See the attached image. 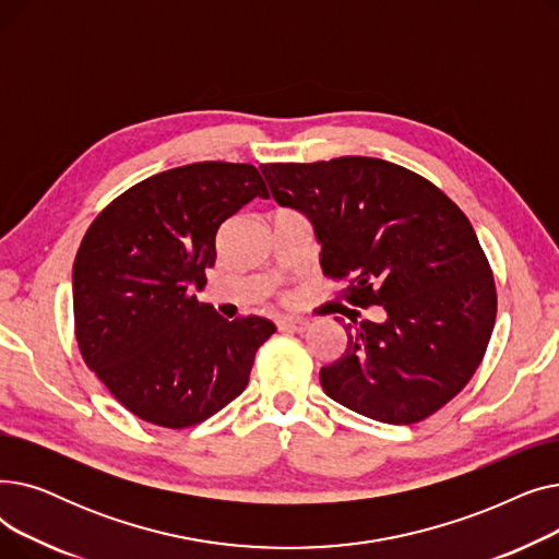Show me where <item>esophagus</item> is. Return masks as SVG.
Here are the masks:
<instances>
[{"label":"esophagus","instance_id":"esophagus-1","mask_svg":"<svg viewBox=\"0 0 559 559\" xmlns=\"http://www.w3.org/2000/svg\"><path fill=\"white\" fill-rule=\"evenodd\" d=\"M278 329L287 331V333H304L308 329L306 319H295V317H283L278 321Z\"/></svg>","mask_w":559,"mask_h":559}]
</instances>
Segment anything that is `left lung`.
Returning a JSON list of instances; mask_svg holds the SVG:
<instances>
[{"instance_id":"obj_1","label":"left lung","mask_w":559,"mask_h":559,"mask_svg":"<svg viewBox=\"0 0 559 559\" xmlns=\"http://www.w3.org/2000/svg\"><path fill=\"white\" fill-rule=\"evenodd\" d=\"M260 169L274 199L312 222L324 276L346 283L337 297L385 310L383 324L344 326L346 350L321 367V388L383 424L435 415L480 367L496 321L493 274L472 222L424 176L380 158Z\"/></svg>"}]
</instances>
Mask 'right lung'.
Instances as JSON below:
<instances>
[{
  "instance_id": "obj_1",
  "label": "right lung",
  "mask_w": 559,
  "mask_h": 559,
  "mask_svg": "<svg viewBox=\"0 0 559 559\" xmlns=\"http://www.w3.org/2000/svg\"><path fill=\"white\" fill-rule=\"evenodd\" d=\"M267 199L247 163L205 160L150 176L85 230L72 270L74 335L106 390L129 413L181 430L213 417L249 383L255 350L276 326L224 319L199 304L219 226Z\"/></svg>"
}]
</instances>
